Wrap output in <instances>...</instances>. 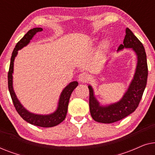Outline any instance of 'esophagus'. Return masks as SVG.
Segmentation results:
<instances>
[{"instance_id": "obj_1", "label": "esophagus", "mask_w": 155, "mask_h": 155, "mask_svg": "<svg viewBox=\"0 0 155 155\" xmlns=\"http://www.w3.org/2000/svg\"><path fill=\"white\" fill-rule=\"evenodd\" d=\"M89 80V75L86 73H81L78 75V80L80 82H87Z\"/></svg>"}]
</instances>
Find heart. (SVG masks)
<instances>
[{
	"label": "heart",
	"mask_w": 155,
	"mask_h": 155,
	"mask_svg": "<svg viewBox=\"0 0 155 155\" xmlns=\"http://www.w3.org/2000/svg\"><path fill=\"white\" fill-rule=\"evenodd\" d=\"M108 46V43H107V41H103L102 42V44H101V47H102V48H107V47Z\"/></svg>",
	"instance_id": "1"
}]
</instances>
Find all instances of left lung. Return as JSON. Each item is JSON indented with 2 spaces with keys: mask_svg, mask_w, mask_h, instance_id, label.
<instances>
[{
  "mask_svg": "<svg viewBox=\"0 0 155 155\" xmlns=\"http://www.w3.org/2000/svg\"><path fill=\"white\" fill-rule=\"evenodd\" d=\"M125 48H132L134 51L137 61L132 81L122 98L116 103L101 106L94 97L92 86H88L90 114L93 119L97 122L111 124L123 119L135 111L143 97L148 75L147 56L143 44L128 28L126 29L124 44H120L118 51Z\"/></svg>",
  "mask_w": 155,
  "mask_h": 155,
  "instance_id": "obj_1",
  "label": "left lung"
}]
</instances>
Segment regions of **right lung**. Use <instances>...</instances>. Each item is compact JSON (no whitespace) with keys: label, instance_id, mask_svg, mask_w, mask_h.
I'll list each match as a JSON object with an SVG mask.
<instances>
[{"label":"right lung","instance_id":"add662e5","mask_svg":"<svg viewBox=\"0 0 155 155\" xmlns=\"http://www.w3.org/2000/svg\"><path fill=\"white\" fill-rule=\"evenodd\" d=\"M41 31H43V29L41 28V27H37V28L30 29L20 39V41H18V44H16L15 47L13 51H12L11 59H10V64L8 75V89H9V92L10 96H11L12 102H13L14 107L15 108L16 111H18V113L20 114V116L23 119L28 122L29 124L34 125V126L43 127V128H50V127L57 126L65 119L68 111L70 97H71L73 91L78 85V82L77 81L71 82V83H69V84H68L63 89L60 95L57 109L54 113L47 114V115L35 114L27 111L21 104L20 101L17 98V96L13 90V86H12V73H13L14 61L16 56L18 55V51L24 46H26L36 34Z\"/></svg>","mask_w":155,"mask_h":155}]
</instances>
